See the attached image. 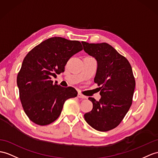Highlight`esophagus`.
Here are the masks:
<instances>
[{
	"mask_svg": "<svg viewBox=\"0 0 158 158\" xmlns=\"http://www.w3.org/2000/svg\"><path fill=\"white\" fill-rule=\"evenodd\" d=\"M78 97L80 98H84H84H87V97H86V96H84L82 94L80 93V92H78Z\"/></svg>",
	"mask_w": 158,
	"mask_h": 158,
	"instance_id": "34e87169",
	"label": "esophagus"
}]
</instances>
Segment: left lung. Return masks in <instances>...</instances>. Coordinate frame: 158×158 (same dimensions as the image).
Here are the masks:
<instances>
[{
    "label": "left lung",
    "mask_w": 158,
    "mask_h": 158,
    "mask_svg": "<svg viewBox=\"0 0 158 158\" xmlns=\"http://www.w3.org/2000/svg\"><path fill=\"white\" fill-rule=\"evenodd\" d=\"M84 52L97 61L94 81L99 87V101L90 112L84 114L87 123L99 131H108L120 124L132 104L135 80L129 61L106 43L88 44L82 41Z\"/></svg>",
    "instance_id": "1"
}]
</instances>
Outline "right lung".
Masks as SVG:
<instances>
[{"instance_id":"right-lung-1","label":"right lung","mask_w":158,"mask_h":158,"mask_svg":"<svg viewBox=\"0 0 158 158\" xmlns=\"http://www.w3.org/2000/svg\"><path fill=\"white\" fill-rule=\"evenodd\" d=\"M82 49L78 41L54 37L42 41L25 57L17 83L23 108L34 123L43 126L55 121L65 101L78 94L74 88L57 85L51 79L64 72L69 59Z\"/></svg>"}]
</instances>
